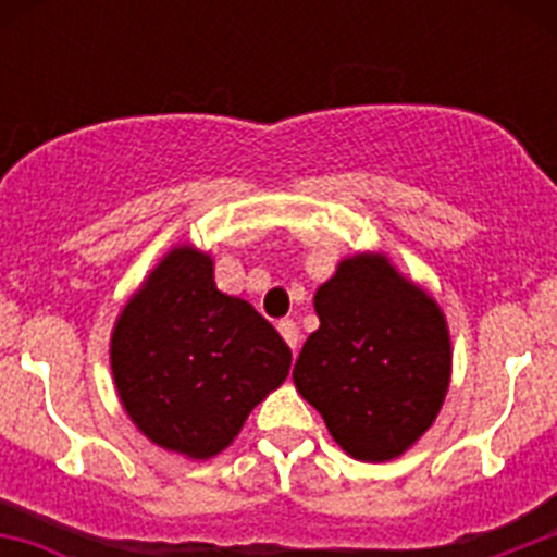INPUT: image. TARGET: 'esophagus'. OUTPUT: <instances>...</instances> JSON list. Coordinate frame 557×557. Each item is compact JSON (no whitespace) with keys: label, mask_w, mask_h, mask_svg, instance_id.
<instances>
[{"label":"esophagus","mask_w":557,"mask_h":557,"mask_svg":"<svg viewBox=\"0 0 557 557\" xmlns=\"http://www.w3.org/2000/svg\"><path fill=\"white\" fill-rule=\"evenodd\" d=\"M278 332H282L284 343H287L293 351H298V343H301V332H298V323L295 321H282L278 323Z\"/></svg>","instance_id":"34e87169"}]
</instances>
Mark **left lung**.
Instances as JSON below:
<instances>
[{
	"label": "left lung",
	"mask_w": 557,
	"mask_h": 557,
	"mask_svg": "<svg viewBox=\"0 0 557 557\" xmlns=\"http://www.w3.org/2000/svg\"><path fill=\"white\" fill-rule=\"evenodd\" d=\"M318 332L295 362V391L354 460L405 455L435 424L451 382L444 309L385 253H354L314 293Z\"/></svg>",
	"instance_id": "left-lung-1"
}]
</instances>
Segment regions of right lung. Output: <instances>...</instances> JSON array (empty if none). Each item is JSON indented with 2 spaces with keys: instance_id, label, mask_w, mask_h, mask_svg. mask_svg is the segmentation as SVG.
Here are the masks:
<instances>
[{
  "instance_id": "add662e5",
  "label": "right lung",
  "mask_w": 557,
  "mask_h": 557,
  "mask_svg": "<svg viewBox=\"0 0 557 557\" xmlns=\"http://www.w3.org/2000/svg\"><path fill=\"white\" fill-rule=\"evenodd\" d=\"M293 351L248 301L220 293L214 259L175 245L127 298L111 332L113 387L136 430L189 460L234 444L284 385Z\"/></svg>"
}]
</instances>
